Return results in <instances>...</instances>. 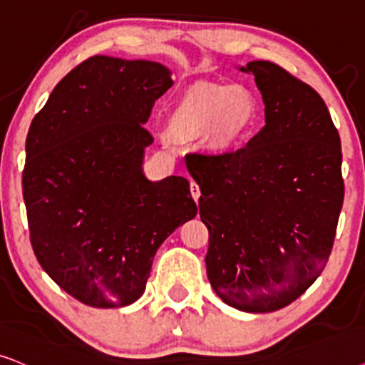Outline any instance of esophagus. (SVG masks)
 <instances>
[{
	"label": "esophagus",
	"instance_id": "obj_1",
	"mask_svg": "<svg viewBox=\"0 0 365 365\" xmlns=\"http://www.w3.org/2000/svg\"><path fill=\"white\" fill-rule=\"evenodd\" d=\"M190 192H192V197H193V200L195 202H198V198H200V187L197 185L195 182H190Z\"/></svg>",
	"mask_w": 365,
	"mask_h": 365
}]
</instances>
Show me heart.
<instances>
[{"instance_id": "heart-1", "label": "heart", "mask_w": 365, "mask_h": 365, "mask_svg": "<svg viewBox=\"0 0 365 365\" xmlns=\"http://www.w3.org/2000/svg\"><path fill=\"white\" fill-rule=\"evenodd\" d=\"M259 105L244 86L202 85L188 91L168 118L172 138H195L210 130L217 148H230L244 138L255 123Z\"/></svg>"}]
</instances>
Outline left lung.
<instances>
[{
	"label": "left lung",
	"mask_w": 365,
	"mask_h": 365,
	"mask_svg": "<svg viewBox=\"0 0 365 365\" xmlns=\"http://www.w3.org/2000/svg\"><path fill=\"white\" fill-rule=\"evenodd\" d=\"M265 126L245 147L195 153L208 228L207 275L223 302L274 312L322 274L344 202L341 137L312 86L270 61H250Z\"/></svg>",
	"instance_id": "1"
}]
</instances>
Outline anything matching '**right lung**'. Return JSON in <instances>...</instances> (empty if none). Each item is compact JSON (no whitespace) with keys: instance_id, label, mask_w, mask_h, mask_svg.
Masks as SVG:
<instances>
[{"instance_id":"right-lung-1","label":"right lung","mask_w":365,"mask_h":365,"mask_svg":"<svg viewBox=\"0 0 365 365\" xmlns=\"http://www.w3.org/2000/svg\"><path fill=\"white\" fill-rule=\"evenodd\" d=\"M173 85L155 61L91 56L51 91L26 137L23 198L33 252L60 287L90 307L143 294L158 247L197 215L190 183L142 172L145 128Z\"/></svg>"}]
</instances>
